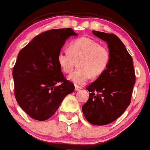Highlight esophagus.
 Returning a JSON list of instances; mask_svg holds the SVG:
<instances>
[{
	"label": "esophagus",
	"instance_id": "esophagus-1",
	"mask_svg": "<svg viewBox=\"0 0 150 150\" xmlns=\"http://www.w3.org/2000/svg\"><path fill=\"white\" fill-rule=\"evenodd\" d=\"M81 87H80V86H75V91H80V89H81Z\"/></svg>",
	"mask_w": 150,
	"mask_h": 150
}]
</instances>
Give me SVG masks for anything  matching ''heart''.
I'll list each match as a JSON object with an SVG mask.
<instances>
[{
	"mask_svg": "<svg viewBox=\"0 0 150 150\" xmlns=\"http://www.w3.org/2000/svg\"><path fill=\"white\" fill-rule=\"evenodd\" d=\"M69 51L59 52L57 62L64 73H70L78 64L79 68L68 77L76 86H83L90 77L96 78L105 72L111 60V52L108 47L95 40L81 37L72 41Z\"/></svg>",
	"mask_w": 150,
	"mask_h": 150,
	"instance_id": "b5f03b06",
	"label": "heart"
}]
</instances>
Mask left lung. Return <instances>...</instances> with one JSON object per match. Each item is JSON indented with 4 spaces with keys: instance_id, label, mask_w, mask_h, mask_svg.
Here are the masks:
<instances>
[{
    "instance_id": "left-lung-1",
    "label": "left lung",
    "mask_w": 150,
    "mask_h": 150,
    "mask_svg": "<svg viewBox=\"0 0 150 150\" xmlns=\"http://www.w3.org/2000/svg\"><path fill=\"white\" fill-rule=\"evenodd\" d=\"M93 34L108 44L111 60L105 72L86 87L89 98L82 110L88 122L103 126L113 122L127 109L136 79L132 57L120 39L100 31H93Z\"/></svg>"
}]
</instances>
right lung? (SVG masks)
Wrapping results in <instances>:
<instances>
[{
    "mask_svg": "<svg viewBox=\"0 0 150 150\" xmlns=\"http://www.w3.org/2000/svg\"><path fill=\"white\" fill-rule=\"evenodd\" d=\"M77 35L70 28L49 30L34 37L18 53L13 70L14 93L19 106L32 119H50L75 90L61 72L57 56L65 41Z\"/></svg>",
    "mask_w": 150,
    "mask_h": 150,
    "instance_id": "add662e5",
    "label": "right lung"
}]
</instances>
